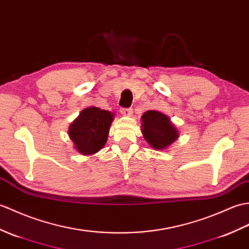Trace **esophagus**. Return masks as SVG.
<instances>
[{"label": "esophagus", "instance_id": "esophagus-1", "mask_svg": "<svg viewBox=\"0 0 249 249\" xmlns=\"http://www.w3.org/2000/svg\"><path fill=\"white\" fill-rule=\"evenodd\" d=\"M120 112L123 115H125V117H130V115L132 114V109L131 108H121Z\"/></svg>", "mask_w": 249, "mask_h": 249}]
</instances>
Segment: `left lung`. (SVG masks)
<instances>
[{"mask_svg": "<svg viewBox=\"0 0 249 249\" xmlns=\"http://www.w3.org/2000/svg\"><path fill=\"white\" fill-rule=\"evenodd\" d=\"M141 119L143 137L153 148L163 149L178 138L177 129L165 114L148 110Z\"/></svg>", "mask_w": 249, "mask_h": 249, "instance_id": "8db88e82", "label": "left lung"}]
</instances>
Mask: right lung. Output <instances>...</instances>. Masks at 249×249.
<instances>
[{
    "label": "right lung",
    "mask_w": 249,
    "mask_h": 249,
    "mask_svg": "<svg viewBox=\"0 0 249 249\" xmlns=\"http://www.w3.org/2000/svg\"><path fill=\"white\" fill-rule=\"evenodd\" d=\"M113 114L97 107L86 108L69 128V136L77 152L92 155L100 151L107 142Z\"/></svg>",
    "instance_id": "1"
}]
</instances>
